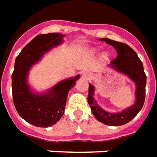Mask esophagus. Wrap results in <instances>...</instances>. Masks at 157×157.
Returning <instances> with one entry per match:
<instances>
[{
  "label": "esophagus",
  "instance_id": "esophagus-1",
  "mask_svg": "<svg viewBox=\"0 0 157 157\" xmlns=\"http://www.w3.org/2000/svg\"><path fill=\"white\" fill-rule=\"evenodd\" d=\"M82 77H83L84 79H89L90 77V74L88 71H84V72H82Z\"/></svg>",
  "mask_w": 157,
  "mask_h": 157
}]
</instances>
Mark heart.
<instances>
[{"mask_svg": "<svg viewBox=\"0 0 157 157\" xmlns=\"http://www.w3.org/2000/svg\"><path fill=\"white\" fill-rule=\"evenodd\" d=\"M97 51H98L97 49H92L91 50L92 52H96ZM102 57L103 58H106V57H107V54H106V53H104V54L102 55Z\"/></svg>", "mask_w": 157, "mask_h": 157, "instance_id": "heart-1", "label": "heart"}]
</instances>
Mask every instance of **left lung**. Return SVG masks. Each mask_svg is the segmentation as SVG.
<instances>
[{
	"mask_svg": "<svg viewBox=\"0 0 157 157\" xmlns=\"http://www.w3.org/2000/svg\"><path fill=\"white\" fill-rule=\"evenodd\" d=\"M99 40L105 42L116 49L118 57L108 66L119 73L127 76L134 82L136 86L135 102L121 112L109 113L103 109L96 103L94 97V87L91 84H89V94L87 100L92 113L98 121L109 126H120L131 121L142 109L145 101L147 76L141 60L136 52L128 45L109 39H100Z\"/></svg>",
	"mask_w": 157,
	"mask_h": 157,
	"instance_id": "left-lung-1",
	"label": "left lung"
}]
</instances>
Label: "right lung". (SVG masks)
I'll list each match as a JSON object with an SVG mask.
<instances>
[{
	"label": "right lung",
	"instance_id": "1",
	"mask_svg": "<svg viewBox=\"0 0 157 157\" xmlns=\"http://www.w3.org/2000/svg\"><path fill=\"white\" fill-rule=\"evenodd\" d=\"M65 35L58 33L39 34L29 43L15 59L12 73L14 105L23 119L33 126H52L59 121L65 110L67 95L80 75L64 79L45 92H35L28 83L29 70L44 55L63 43Z\"/></svg>",
	"mask_w": 157,
	"mask_h": 157
}]
</instances>
